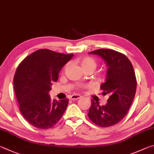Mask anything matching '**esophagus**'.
Listing matches in <instances>:
<instances>
[{"mask_svg": "<svg viewBox=\"0 0 154 154\" xmlns=\"http://www.w3.org/2000/svg\"><path fill=\"white\" fill-rule=\"evenodd\" d=\"M81 97V95H72L70 96V99L72 100H76V99H79Z\"/></svg>", "mask_w": 154, "mask_h": 154, "instance_id": "34e87169", "label": "esophagus"}]
</instances>
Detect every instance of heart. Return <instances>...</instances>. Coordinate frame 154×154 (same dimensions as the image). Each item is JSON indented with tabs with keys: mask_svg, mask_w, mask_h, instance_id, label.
<instances>
[{
	"mask_svg": "<svg viewBox=\"0 0 154 154\" xmlns=\"http://www.w3.org/2000/svg\"><path fill=\"white\" fill-rule=\"evenodd\" d=\"M80 65H81L83 69L87 68H93L95 69L97 66L96 60L91 57H85L80 60ZM84 86H80V88H83Z\"/></svg>",
	"mask_w": 154,
	"mask_h": 154,
	"instance_id": "obj_1",
	"label": "heart"
}]
</instances>
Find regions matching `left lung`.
Segmentation results:
<instances>
[{
    "label": "left lung",
    "mask_w": 154,
    "mask_h": 154,
    "mask_svg": "<svg viewBox=\"0 0 154 154\" xmlns=\"http://www.w3.org/2000/svg\"><path fill=\"white\" fill-rule=\"evenodd\" d=\"M89 53L101 57L108 66L106 82L100 88L109 98L102 106L91 100L88 116L96 125L109 127L120 122L127 114L136 93L135 73L127 57L116 51L100 48Z\"/></svg>",
    "instance_id": "left-lung-1"
}]
</instances>
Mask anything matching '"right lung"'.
<instances>
[{"label":"right lung","mask_w":154,"mask_h":154,"mask_svg":"<svg viewBox=\"0 0 154 154\" xmlns=\"http://www.w3.org/2000/svg\"><path fill=\"white\" fill-rule=\"evenodd\" d=\"M74 54L39 49L19 64L13 78L19 108L24 118L34 127L48 129L61 119L69 99L52 101L51 86L58 80L59 73Z\"/></svg>","instance_id":"right-lung-1"}]
</instances>
